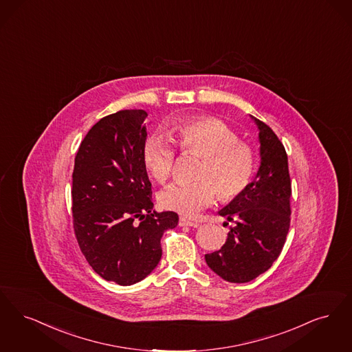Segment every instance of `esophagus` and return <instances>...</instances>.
Listing matches in <instances>:
<instances>
[{
  "label": "esophagus",
  "mask_w": 352,
  "mask_h": 352,
  "mask_svg": "<svg viewBox=\"0 0 352 352\" xmlns=\"http://www.w3.org/2000/svg\"><path fill=\"white\" fill-rule=\"evenodd\" d=\"M199 222H193V221H189V219H186L185 217H180V219H179V226H190V228H197L199 226Z\"/></svg>",
  "instance_id": "obj_1"
}]
</instances>
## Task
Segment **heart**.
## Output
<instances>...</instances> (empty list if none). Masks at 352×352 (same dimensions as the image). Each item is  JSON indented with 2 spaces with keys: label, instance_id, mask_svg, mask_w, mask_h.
Returning <instances> with one entry per match:
<instances>
[{
  "label": "heart",
  "instance_id": "b5f03b06",
  "mask_svg": "<svg viewBox=\"0 0 352 352\" xmlns=\"http://www.w3.org/2000/svg\"><path fill=\"white\" fill-rule=\"evenodd\" d=\"M173 131L184 153H199L204 160L197 183H176L159 195L163 208L193 217L209 206L217 193L230 202L243 196L256 172L254 148L241 140L229 124L214 117H192L175 124ZM177 151L168 138L153 134L143 146V162L157 183L170 177Z\"/></svg>",
  "mask_w": 352,
  "mask_h": 352
}]
</instances>
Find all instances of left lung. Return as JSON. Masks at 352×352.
Returning a JSON list of instances; mask_svg holds the SVG:
<instances>
[{
    "mask_svg": "<svg viewBox=\"0 0 352 352\" xmlns=\"http://www.w3.org/2000/svg\"><path fill=\"white\" fill-rule=\"evenodd\" d=\"M256 123L259 170L245 195L219 212L235 225L230 228L225 245L205 255L210 270L230 283H248L270 270L283 251L291 226L288 156L272 129L259 120Z\"/></svg>",
    "mask_w": 352,
    "mask_h": 352,
    "instance_id": "left-lung-1",
    "label": "left lung"
}]
</instances>
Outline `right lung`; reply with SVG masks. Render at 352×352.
Here are the masks:
<instances>
[{
  "label": "right lung",
  "instance_id": "right-lung-1",
  "mask_svg": "<svg viewBox=\"0 0 352 352\" xmlns=\"http://www.w3.org/2000/svg\"><path fill=\"white\" fill-rule=\"evenodd\" d=\"M142 109L101 118L82 139L72 173V218L77 243L96 274L131 285L162 258L164 231L177 226L175 212L153 210L143 162L147 137Z\"/></svg>",
  "mask_w": 352,
  "mask_h": 352
}]
</instances>
